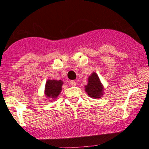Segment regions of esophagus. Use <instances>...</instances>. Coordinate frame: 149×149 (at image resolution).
Masks as SVG:
<instances>
[{
    "label": "esophagus",
    "instance_id": "34e87169",
    "mask_svg": "<svg viewBox=\"0 0 149 149\" xmlns=\"http://www.w3.org/2000/svg\"><path fill=\"white\" fill-rule=\"evenodd\" d=\"M69 84H71V85H72V86H75V85H76V82L74 81H71Z\"/></svg>",
    "mask_w": 149,
    "mask_h": 149
}]
</instances>
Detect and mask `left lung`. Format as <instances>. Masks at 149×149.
I'll return each instance as SVG.
<instances>
[{"label": "left lung", "mask_w": 149, "mask_h": 149, "mask_svg": "<svg viewBox=\"0 0 149 149\" xmlns=\"http://www.w3.org/2000/svg\"><path fill=\"white\" fill-rule=\"evenodd\" d=\"M85 91L89 97L92 98H100L103 95V86L100 81L99 77L94 72L88 78V84L85 86Z\"/></svg>", "instance_id": "obj_1"}]
</instances>
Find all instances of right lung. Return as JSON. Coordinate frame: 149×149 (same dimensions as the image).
I'll use <instances>...</instances> for the list:
<instances>
[{
    "mask_svg": "<svg viewBox=\"0 0 149 149\" xmlns=\"http://www.w3.org/2000/svg\"><path fill=\"white\" fill-rule=\"evenodd\" d=\"M62 81H55V80H48L45 84V93L46 97H51L52 99L56 98L60 94L61 91V85Z\"/></svg>",
    "mask_w": 149,
    "mask_h": 149,
    "instance_id": "obj_1",
    "label": "right lung"
}]
</instances>
